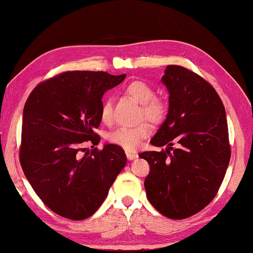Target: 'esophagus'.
<instances>
[{
  "instance_id": "1",
  "label": "esophagus",
  "mask_w": 253,
  "mask_h": 253,
  "mask_svg": "<svg viewBox=\"0 0 253 253\" xmlns=\"http://www.w3.org/2000/svg\"><path fill=\"white\" fill-rule=\"evenodd\" d=\"M126 156H127V158H128V161H133V159H135V158H137V152H135V151H126Z\"/></svg>"
}]
</instances>
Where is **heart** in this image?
I'll return each instance as SVG.
<instances>
[{
    "instance_id": "heart-1",
    "label": "heart",
    "mask_w": 253,
    "mask_h": 253,
    "mask_svg": "<svg viewBox=\"0 0 253 253\" xmlns=\"http://www.w3.org/2000/svg\"><path fill=\"white\" fill-rule=\"evenodd\" d=\"M126 94L142 105V118L145 117L152 124H161L164 122L167 115V106L163 99L156 97V91L150 84L141 80L131 81L127 84ZM99 116L104 124L112 123L113 111L112 102L110 98L102 103ZM150 125L147 122H142L136 126L116 128L108 135V140L126 150H134L150 135Z\"/></svg>"
}]
</instances>
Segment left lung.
<instances>
[{"label":"left lung","mask_w":253,"mask_h":253,"mask_svg":"<svg viewBox=\"0 0 253 253\" xmlns=\"http://www.w3.org/2000/svg\"><path fill=\"white\" fill-rule=\"evenodd\" d=\"M162 83L169 90L167 117L144 151L150 165L144 188L151 205L169 219L196 214L215 197L230 159L225 106L211 84L193 71L169 65ZM176 141L179 147L172 149Z\"/></svg>","instance_id":"8db88e82"}]
</instances>
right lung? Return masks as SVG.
I'll use <instances>...</instances> for the list:
<instances>
[{
	"label": "right lung",
	"mask_w": 253,
	"mask_h": 253,
	"mask_svg": "<svg viewBox=\"0 0 253 253\" xmlns=\"http://www.w3.org/2000/svg\"><path fill=\"white\" fill-rule=\"evenodd\" d=\"M126 74L64 72L39 84L24 106L19 159L35 194L51 211L71 220L89 218L125 167L122 147L97 145L102 97Z\"/></svg>",
	"instance_id": "obj_1"
}]
</instances>
